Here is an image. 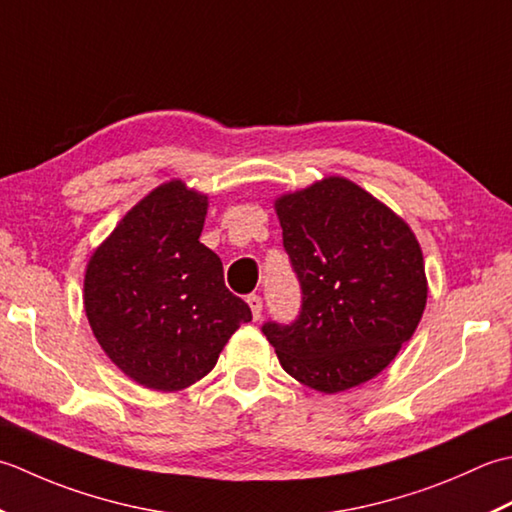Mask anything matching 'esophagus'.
I'll return each mask as SVG.
<instances>
[{
	"mask_svg": "<svg viewBox=\"0 0 512 512\" xmlns=\"http://www.w3.org/2000/svg\"><path fill=\"white\" fill-rule=\"evenodd\" d=\"M247 305H249V309H252L254 320H258L260 314H263V298H260L258 294H249L247 296Z\"/></svg>",
	"mask_w": 512,
	"mask_h": 512,
	"instance_id": "1",
	"label": "esophagus"
}]
</instances>
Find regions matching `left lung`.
I'll return each mask as SVG.
<instances>
[{
	"instance_id": "obj_1",
	"label": "left lung",
	"mask_w": 512,
	"mask_h": 512,
	"mask_svg": "<svg viewBox=\"0 0 512 512\" xmlns=\"http://www.w3.org/2000/svg\"><path fill=\"white\" fill-rule=\"evenodd\" d=\"M302 305L263 333L283 369L320 393L375 378L409 342L426 307V274L411 227L349 179L327 176L276 198Z\"/></svg>"
}]
</instances>
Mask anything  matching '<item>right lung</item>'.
<instances>
[{
    "label": "right lung",
    "mask_w": 512,
    "mask_h": 512,
    "mask_svg": "<svg viewBox=\"0 0 512 512\" xmlns=\"http://www.w3.org/2000/svg\"><path fill=\"white\" fill-rule=\"evenodd\" d=\"M207 196L163 183L125 214L90 256L83 307L101 349L130 380L181 391L214 369L252 320L225 287L223 263L198 236Z\"/></svg>",
    "instance_id": "1"
}]
</instances>
